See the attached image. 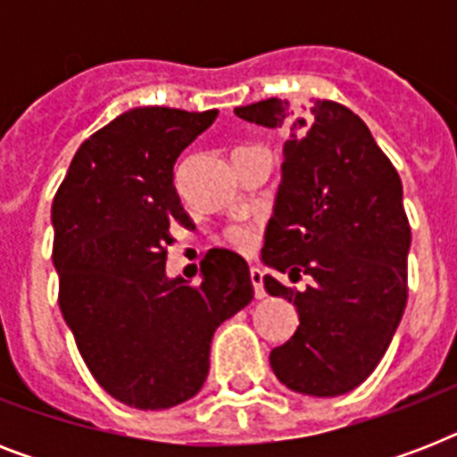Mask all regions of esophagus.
<instances>
[{
	"mask_svg": "<svg viewBox=\"0 0 457 457\" xmlns=\"http://www.w3.org/2000/svg\"><path fill=\"white\" fill-rule=\"evenodd\" d=\"M249 278H251V285H253V294H256V299H265V289H263V272L261 268H251L249 270Z\"/></svg>",
	"mask_w": 457,
	"mask_h": 457,
	"instance_id": "1",
	"label": "esophagus"
}]
</instances>
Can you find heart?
<instances>
[{
    "label": "heart",
    "instance_id": "1",
    "mask_svg": "<svg viewBox=\"0 0 457 457\" xmlns=\"http://www.w3.org/2000/svg\"><path fill=\"white\" fill-rule=\"evenodd\" d=\"M229 242L239 246V249H246V246H251V232L246 228L229 229Z\"/></svg>",
    "mask_w": 457,
    "mask_h": 457
}]
</instances>
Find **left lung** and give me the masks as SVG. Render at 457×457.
Segmentation results:
<instances>
[{
  "mask_svg": "<svg viewBox=\"0 0 457 457\" xmlns=\"http://www.w3.org/2000/svg\"><path fill=\"white\" fill-rule=\"evenodd\" d=\"M235 113L289 130L261 261L292 279L312 278L303 292L263 278L265 292L299 312L292 339L270 351L272 372L305 396L348 394L382 361L408 301L401 178L368 125L341 104L292 106L272 96Z\"/></svg>",
  "mask_w": 457,
  "mask_h": 457,
  "instance_id": "1",
  "label": "left lung"
}]
</instances>
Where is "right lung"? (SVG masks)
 I'll return each mask as SVG.
<instances>
[{
    "instance_id": "right-lung-1",
    "label": "right lung",
    "mask_w": 457,
    "mask_h": 457,
    "mask_svg": "<svg viewBox=\"0 0 457 457\" xmlns=\"http://www.w3.org/2000/svg\"><path fill=\"white\" fill-rule=\"evenodd\" d=\"M218 111L139 106L75 152L52 204L59 305L95 379L120 403L165 411L206 382L215 329L253 299L239 253L211 249L201 282L168 278L172 222L192 228L175 161Z\"/></svg>"
}]
</instances>
